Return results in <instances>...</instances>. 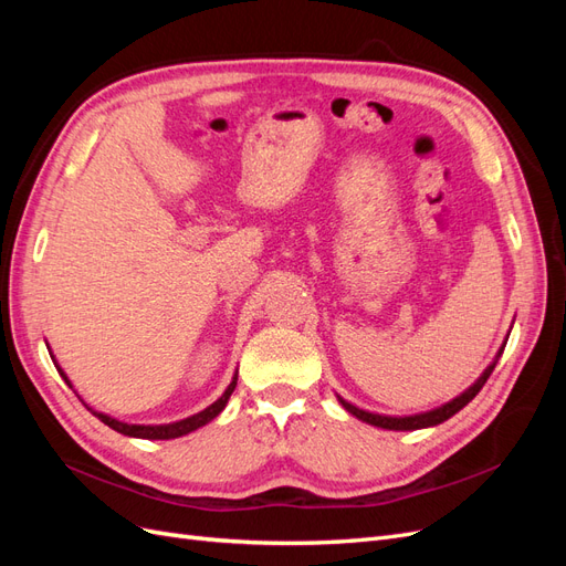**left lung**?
Returning <instances> with one entry per match:
<instances>
[{
  "mask_svg": "<svg viewBox=\"0 0 566 566\" xmlns=\"http://www.w3.org/2000/svg\"><path fill=\"white\" fill-rule=\"evenodd\" d=\"M503 349H505V345L499 349V354H495V358H493V361L489 364V368H486L482 375H479V380H476L472 387H468L465 391L460 394V397L451 399L449 403H443V406H439V408L427 410V413L403 416V418H391V416H380V413H368V410H364V408H356L354 403L345 401L342 397H337V401H339L342 406H345V410H349V413H352V416H356L358 420H364V422L375 424V427H382V430H422V427H434V424H439V422H443V420H449L451 416H455L460 408H465V406L476 397L479 389L484 387V382L489 380V375L493 373L495 364H499V358H501Z\"/></svg>",
  "mask_w": 566,
  "mask_h": 566,
  "instance_id": "left-lung-1",
  "label": "left lung"
}]
</instances>
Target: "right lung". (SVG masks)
<instances>
[{"mask_svg":"<svg viewBox=\"0 0 566 566\" xmlns=\"http://www.w3.org/2000/svg\"><path fill=\"white\" fill-rule=\"evenodd\" d=\"M51 358H54V356H51ZM56 368H59V373H61V378L73 387V382L67 380V375L61 370V366H56ZM235 382H238V373L233 375V380H231V385L224 389V394H221V397H219L212 406L200 410V413H196V416H191V418H184V420L169 422V424H129V422H123V420H115V418H111V416H106V413H98V410H94L92 406H87L84 401H82V403L87 406L101 422L113 427L115 432L125 434V437H136V439H177V437H184V434H188V432L198 430V427L208 424L210 420H214V418L221 413V410H224V406L229 403V397H231L233 389H235Z\"/></svg>","mask_w":566,"mask_h":566,"instance_id":"obj_1","label":"right lung"}]
</instances>
